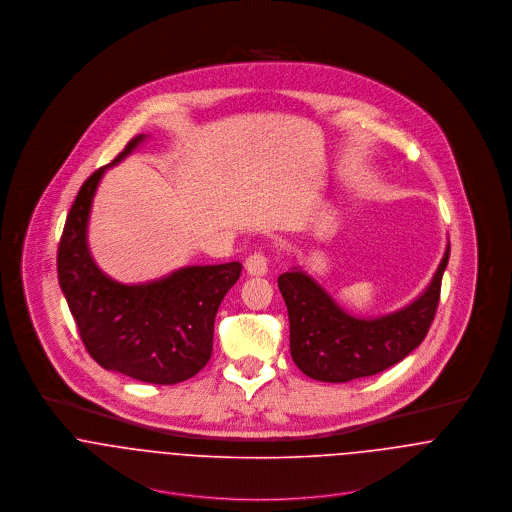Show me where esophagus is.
I'll list each match as a JSON object with an SVG mask.
<instances>
[{
  "label": "esophagus",
  "instance_id": "esophagus-1",
  "mask_svg": "<svg viewBox=\"0 0 512 512\" xmlns=\"http://www.w3.org/2000/svg\"><path fill=\"white\" fill-rule=\"evenodd\" d=\"M244 268L250 276H264L268 272V258L264 254H250L244 262Z\"/></svg>",
  "mask_w": 512,
  "mask_h": 512
}]
</instances>
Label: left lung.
<instances>
[{"label": "left lung", "mask_w": 512, "mask_h": 512, "mask_svg": "<svg viewBox=\"0 0 512 512\" xmlns=\"http://www.w3.org/2000/svg\"><path fill=\"white\" fill-rule=\"evenodd\" d=\"M449 244L430 286L408 305L378 317L345 311L299 266L278 278L288 305L293 363L313 380L349 382L406 359L428 335L439 303Z\"/></svg>", "instance_id": "obj_1"}]
</instances>
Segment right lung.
Instances as JSON below:
<instances>
[{"mask_svg": "<svg viewBox=\"0 0 512 512\" xmlns=\"http://www.w3.org/2000/svg\"><path fill=\"white\" fill-rule=\"evenodd\" d=\"M146 138H134L82 183L59 242L57 270L80 339L98 365L142 382L177 384L209 363L220 301L240 278L242 264L185 266L142 284L116 282L96 266L88 248L96 189L106 169Z\"/></svg>", "mask_w": 512, "mask_h": 512, "instance_id": "1", "label": "right lung"}]
</instances>
